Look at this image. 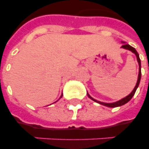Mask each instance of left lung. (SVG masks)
<instances>
[{"instance_id": "obj_1", "label": "left lung", "mask_w": 149, "mask_h": 149, "mask_svg": "<svg viewBox=\"0 0 149 149\" xmlns=\"http://www.w3.org/2000/svg\"><path fill=\"white\" fill-rule=\"evenodd\" d=\"M122 43H124L123 44V45L121 46V48H123V49H127V50H129V51L132 52L137 57V61H138V63H139V77H138V80H137V84L136 85H135V86H134V90L132 91V93H130V94H128V95L127 96V97H125L122 98L121 100H118V101H116V102H113V103H104V102H100L99 101V100H97L93 99L92 97H91V95L89 94L88 93H87V96H88L89 97L91 98L92 100H93V101L97 102V103H98V104H102V105H104V106H106V107H120V106H122V105H124V104H127V102L129 101L130 100L132 99V97L134 95V93H135V91H136L137 88L139 87V83H140V80H141V60H140V58H139V53H138V52L136 51V49H134V48H133L132 46H131L130 45H128V44H127V43L125 42H121Z\"/></svg>"}]
</instances>
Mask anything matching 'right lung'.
Instances as JSON below:
<instances>
[{
    "label": "right lung",
    "instance_id": "obj_1",
    "mask_svg": "<svg viewBox=\"0 0 149 149\" xmlns=\"http://www.w3.org/2000/svg\"><path fill=\"white\" fill-rule=\"evenodd\" d=\"M62 97H63V93H62V95H61V97H60V98ZM56 102H55V103H56Z\"/></svg>",
    "mask_w": 149,
    "mask_h": 149
}]
</instances>
